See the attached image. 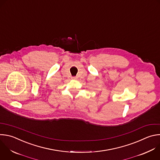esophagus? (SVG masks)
I'll use <instances>...</instances> for the list:
<instances>
[{"mask_svg":"<svg viewBox=\"0 0 160 160\" xmlns=\"http://www.w3.org/2000/svg\"><path fill=\"white\" fill-rule=\"evenodd\" d=\"M72 79L75 80V79H77V77H72Z\"/></svg>","mask_w":160,"mask_h":160,"instance_id":"34e87169","label":"esophagus"}]
</instances>
